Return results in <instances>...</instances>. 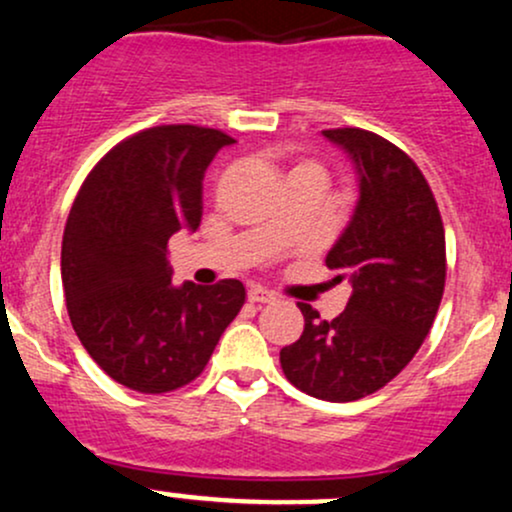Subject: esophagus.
Segmentation results:
<instances>
[{
    "mask_svg": "<svg viewBox=\"0 0 512 512\" xmlns=\"http://www.w3.org/2000/svg\"><path fill=\"white\" fill-rule=\"evenodd\" d=\"M247 299L252 303H272L277 301V294H272L265 286H250V289H247Z\"/></svg>",
    "mask_w": 512,
    "mask_h": 512,
    "instance_id": "obj_1",
    "label": "esophagus"
}]
</instances>
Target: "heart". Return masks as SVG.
Wrapping results in <instances>:
<instances>
[{"instance_id":"b5f03b06","label":"heart","mask_w":512,"mask_h":512,"mask_svg":"<svg viewBox=\"0 0 512 512\" xmlns=\"http://www.w3.org/2000/svg\"><path fill=\"white\" fill-rule=\"evenodd\" d=\"M296 172H316V174H323V177H325V170L318 165V162H299V165L291 170V174H296Z\"/></svg>"}]
</instances>
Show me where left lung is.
Listing matches in <instances>:
<instances>
[{
  "mask_svg": "<svg viewBox=\"0 0 512 512\" xmlns=\"http://www.w3.org/2000/svg\"><path fill=\"white\" fill-rule=\"evenodd\" d=\"M359 172L350 226L325 257L352 296L323 320L299 303L303 335L279 352L284 376L320 401L347 403L384 389L430 333L445 294V226L420 167L398 145L364 128H330Z\"/></svg>",
  "mask_w": 512,
  "mask_h": 512,
  "instance_id": "left-lung-1",
  "label": "left lung"
}]
</instances>
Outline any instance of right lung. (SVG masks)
<instances>
[{"label": "right lung", "instance_id": "add662e5", "mask_svg": "<svg viewBox=\"0 0 512 512\" xmlns=\"http://www.w3.org/2000/svg\"><path fill=\"white\" fill-rule=\"evenodd\" d=\"M235 143L192 123L153 126L121 140L87 174L63 233L67 313L89 357L140 393L182 389L204 372L245 286H172L167 240L196 230L201 182Z\"/></svg>", "mask_w": 512, "mask_h": 512}]
</instances>
